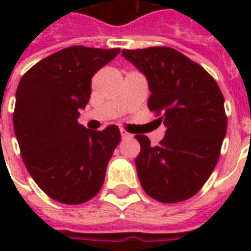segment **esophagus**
<instances>
[{
	"instance_id": "obj_1",
	"label": "esophagus",
	"mask_w": 251,
	"mask_h": 251,
	"mask_svg": "<svg viewBox=\"0 0 251 251\" xmlns=\"http://www.w3.org/2000/svg\"><path fill=\"white\" fill-rule=\"evenodd\" d=\"M121 137H122L124 140H126V138H131L133 134H130V133L127 130H125V129H121Z\"/></svg>"
}]
</instances>
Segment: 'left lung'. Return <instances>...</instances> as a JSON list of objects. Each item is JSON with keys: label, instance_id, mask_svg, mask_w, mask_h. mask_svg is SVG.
<instances>
[{"label": "left lung", "instance_id": "left-lung-1", "mask_svg": "<svg viewBox=\"0 0 251 251\" xmlns=\"http://www.w3.org/2000/svg\"><path fill=\"white\" fill-rule=\"evenodd\" d=\"M122 55L147 76L148 107L167 127L157 147L136 136L140 183L157 201H184L201 189L221 156L227 130L223 94L203 67L174 48L124 50Z\"/></svg>", "mask_w": 251, "mask_h": 251}]
</instances>
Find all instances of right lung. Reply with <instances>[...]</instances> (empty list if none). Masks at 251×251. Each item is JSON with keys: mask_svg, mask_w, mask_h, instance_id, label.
<instances>
[{"mask_svg": "<svg viewBox=\"0 0 251 251\" xmlns=\"http://www.w3.org/2000/svg\"><path fill=\"white\" fill-rule=\"evenodd\" d=\"M120 51L68 47L36 63L19 83L13 126L21 157L36 184L59 203L82 204L102 188L120 129L90 130L77 118L94 74Z\"/></svg>", "mask_w": 251, "mask_h": 251, "instance_id": "add662e5", "label": "right lung"}]
</instances>
